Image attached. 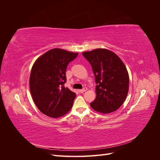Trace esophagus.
Instances as JSON below:
<instances>
[{"label": "esophagus", "mask_w": 160, "mask_h": 160, "mask_svg": "<svg viewBox=\"0 0 160 160\" xmlns=\"http://www.w3.org/2000/svg\"><path fill=\"white\" fill-rule=\"evenodd\" d=\"M87 90H88V88H83V89H82L79 90V91L80 92V93H84V92H85Z\"/></svg>", "instance_id": "34e87169"}]
</instances>
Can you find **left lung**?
Listing matches in <instances>:
<instances>
[{
  "label": "left lung",
  "mask_w": 160,
  "mask_h": 160,
  "mask_svg": "<svg viewBox=\"0 0 160 160\" xmlns=\"http://www.w3.org/2000/svg\"><path fill=\"white\" fill-rule=\"evenodd\" d=\"M92 67L97 84L96 98L91 107L107 114L118 109L129 91V74L122 59L106 49H96L83 53Z\"/></svg>",
  "instance_id": "1"
}]
</instances>
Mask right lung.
Listing matches in <instances>:
<instances>
[{"label": "right lung", "instance_id": "1", "mask_svg": "<svg viewBox=\"0 0 160 160\" xmlns=\"http://www.w3.org/2000/svg\"><path fill=\"white\" fill-rule=\"evenodd\" d=\"M78 52L55 48L40 56L34 62L29 78L32 98L40 111L57 118L68 113L76 94L65 88V72L69 62Z\"/></svg>", "mask_w": 160, "mask_h": 160}]
</instances>
